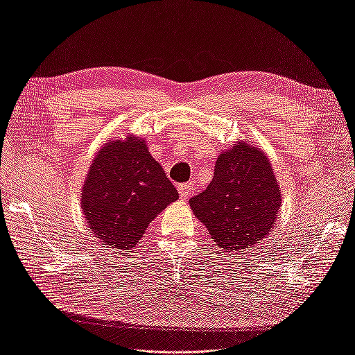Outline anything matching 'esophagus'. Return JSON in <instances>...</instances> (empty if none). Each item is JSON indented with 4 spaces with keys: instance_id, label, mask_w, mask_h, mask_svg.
<instances>
[{
    "instance_id": "obj_1",
    "label": "esophagus",
    "mask_w": 355,
    "mask_h": 355,
    "mask_svg": "<svg viewBox=\"0 0 355 355\" xmlns=\"http://www.w3.org/2000/svg\"><path fill=\"white\" fill-rule=\"evenodd\" d=\"M178 193H180V198L181 200H187L189 196H191L193 193V186L192 184H180L178 186Z\"/></svg>"
}]
</instances>
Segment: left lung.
<instances>
[{"instance_id": "8db88e82", "label": "left lung", "mask_w": 355, "mask_h": 355, "mask_svg": "<svg viewBox=\"0 0 355 355\" xmlns=\"http://www.w3.org/2000/svg\"><path fill=\"white\" fill-rule=\"evenodd\" d=\"M189 205L213 242L239 254L272 232L282 207V191L265 151L239 140L218 155L210 184L191 198Z\"/></svg>"}]
</instances>
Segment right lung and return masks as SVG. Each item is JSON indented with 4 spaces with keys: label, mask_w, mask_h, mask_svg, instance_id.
<instances>
[{
    "label": "right lung",
    "mask_w": 355,
    "mask_h": 355,
    "mask_svg": "<svg viewBox=\"0 0 355 355\" xmlns=\"http://www.w3.org/2000/svg\"><path fill=\"white\" fill-rule=\"evenodd\" d=\"M178 192L146 140L128 135L107 140L90 163L81 187V210L87 227L104 245L128 252Z\"/></svg>",
    "instance_id": "add662e5"
}]
</instances>
